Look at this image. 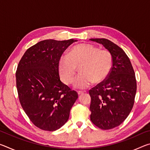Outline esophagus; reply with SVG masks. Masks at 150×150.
<instances>
[{
    "label": "esophagus",
    "instance_id": "obj_1",
    "mask_svg": "<svg viewBox=\"0 0 150 150\" xmlns=\"http://www.w3.org/2000/svg\"><path fill=\"white\" fill-rule=\"evenodd\" d=\"M85 92L84 91H79L78 92H77V93H78V95H83V93H84Z\"/></svg>",
    "mask_w": 150,
    "mask_h": 150
}]
</instances>
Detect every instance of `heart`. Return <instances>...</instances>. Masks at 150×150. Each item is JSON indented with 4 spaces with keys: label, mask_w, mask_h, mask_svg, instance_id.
<instances>
[{
    "label": "heart",
    "mask_w": 150,
    "mask_h": 150,
    "mask_svg": "<svg viewBox=\"0 0 150 150\" xmlns=\"http://www.w3.org/2000/svg\"><path fill=\"white\" fill-rule=\"evenodd\" d=\"M112 59L110 52L87 44L73 46L68 54H63L58 62V72L65 84L71 82L79 67V74L73 81V86L84 89L92 83H98L107 77L110 71Z\"/></svg>",
    "instance_id": "obj_1"
}]
</instances>
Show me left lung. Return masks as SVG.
<instances>
[{"label":"left lung","mask_w":150,"mask_h":150,"mask_svg":"<svg viewBox=\"0 0 150 150\" xmlns=\"http://www.w3.org/2000/svg\"><path fill=\"white\" fill-rule=\"evenodd\" d=\"M89 40L103 45L111 54L112 67L107 78L89 91L91 120L103 130L118 126L132 109L136 80L132 65L124 50L105 38Z\"/></svg>","instance_id":"1"}]
</instances>
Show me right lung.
I'll use <instances>...</instances> for the list:
<instances>
[{
  "mask_svg": "<svg viewBox=\"0 0 150 150\" xmlns=\"http://www.w3.org/2000/svg\"><path fill=\"white\" fill-rule=\"evenodd\" d=\"M77 40H45L26 50L16 73L22 108L35 126L55 131L67 122L78 94L60 81L58 62Z\"/></svg>",
  "mask_w": 150,
  "mask_h": 150,
  "instance_id": "1",
  "label": "right lung"
}]
</instances>
